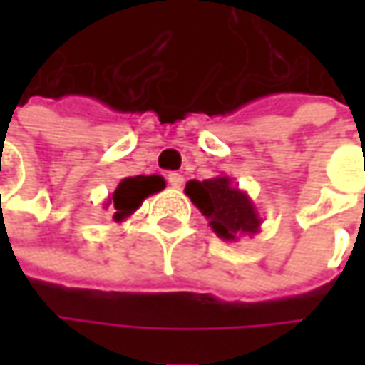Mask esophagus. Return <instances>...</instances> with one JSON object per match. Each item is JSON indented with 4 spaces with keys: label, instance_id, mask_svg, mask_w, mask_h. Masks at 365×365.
<instances>
[{
    "label": "esophagus",
    "instance_id": "esophagus-1",
    "mask_svg": "<svg viewBox=\"0 0 365 365\" xmlns=\"http://www.w3.org/2000/svg\"><path fill=\"white\" fill-rule=\"evenodd\" d=\"M168 182H170L173 189H180V187L185 185V176L178 175V173H170V175H168Z\"/></svg>",
    "mask_w": 365,
    "mask_h": 365
}]
</instances>
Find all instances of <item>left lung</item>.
<instances>
[{
  "instance_id": "obj_1",
  "label": "left lung",
  "mask_w": 365,
  "mask_h": 365,
  "mask_svg": "<svg viewBox=\"0 0 365 365\" xmlns=\"http://www.w3.org/2000/svg\"><path fill=\"white\" fill-rule=\"evenodd\" d=\"M185 192L223 242H237L245 235L252 237L262 227V217L254 201L245 190L233 185L230 176L189 180Z\"/></svg>"
}]
</instances>
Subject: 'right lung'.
<instances>
[{"instance_id":"obj_1","label":"right lung","mask_w":365,"mask_h":365,"mask_svg":"<svg viewBox=\"0 0 365 365\" xmlns=\"http://www.w3.org/2000/svg\"><path fill=\"white\" fill-rule=\"evenodd\" d=\"M166 187V180L160 175H138L123 178L118 189L113 190L111 197H107L103 203V209L113 211V221L121 223L123 219H128L135 209H140V205L144 203L150 195H156Z\"/></svg>"}]
</instances>
